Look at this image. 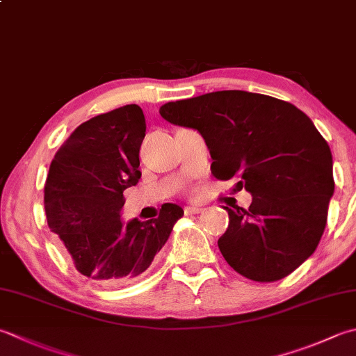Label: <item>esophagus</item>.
Wrapping results in <instances>:
<instances>
[{"label":"esophagus","mask_w":356,"mask_h":356,"mask_svg":"<svg viewBox=\"0 0 356 356\" xmlns=\"http://www.w3.org/2000/svg\"><path fill=\"white\" fill-rule=\"evenodd\" d=\"M184 211H185V214H199L202 211V208L190 205V207H185Z\"/></svg>","instance_id":"obj_1"}]
</instances>
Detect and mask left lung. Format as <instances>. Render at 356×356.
Segmentation results:
<instances>
[{
  "mask_svg": "<svg viewBox=\"0 0 356 356\" xmlns=\"http://www.w3.org/2000/svg\"><path fill=\"white\" fill-rule=\"evenodd\" d=\"M166 122L197 129L216 179H238L253 200L225 207L218 245L239 275L257 282L289 276L315 252L335 190L332 152L301 109L275 97L218 90L160 108Z\"/></svg>",
  "mask_w": 356,
  "mask_h": 356,
  "instance_id": "obj_1",
  "label": "left lung"
}]
</instances>
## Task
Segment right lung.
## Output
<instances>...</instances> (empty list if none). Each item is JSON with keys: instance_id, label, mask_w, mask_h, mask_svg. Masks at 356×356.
I'll list each match as a JSON object with an SVG mask.
<instances>
[{"instance_id": "add662e5", "label": "right lung", "mask_w": 356, "mask_h": 356, "mask_svg": "<svg viewBox=\"0 0 356 356\" xmlns=\"http://www.w3.org/2000/svg\"><path fill=\"white\" fill-rule=\"evenodd\" d=\"M146 123L140 106L81 123L55 154L44 185L47 225L67 262L95 284L122 285L151 266L184 210L163 204L154 219L122 220L123 191L137 185Z\"/></svg>"}]
</instances>
